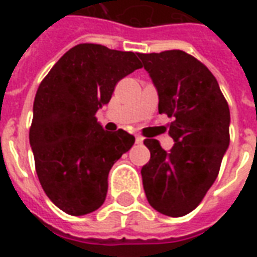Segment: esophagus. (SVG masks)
<instances>
[{"label": "esophagus", "mask_w": 257, "mask_h": 257, "mask_svg": "<svg viewBox=\"0 0 257 257\" xmlns=\"http://www.w3.org/2000/svg\"><path fill=\"white\" fill-rule=\"evenodd\" d=\"M135 140H136V143H138V145H142V143L145 142V138H142V136H139V135H136Z\"/></svg>", "instance_id": "1"}]
</instances>
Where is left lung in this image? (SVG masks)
I'll return each instance as SVG.
<instances>
[{"instance_id":"obj_1","label":"left lung","mask_w":257,"mask_h":257,"mask_svg":"<svg viewBox=\"0 0 257 257\" xmlns=\"http://www.w3.org/2000/svg\"><path fill=\"white\" fill-rule=\"evenodd\" d=\"M158 93V111L173 121L169 151L146 139L150 161L142 168L149 204L162 215L194 210L215 183L230 145V110L206 66L183 51L138 53Z\"/></svg>"}]
</instances>
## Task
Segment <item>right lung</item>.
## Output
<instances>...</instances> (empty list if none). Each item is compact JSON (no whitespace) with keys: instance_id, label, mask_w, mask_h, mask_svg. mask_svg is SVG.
<instances>
[{"instance_id":"add662e5","label":"right lung","mask_w":257,"mask_h":257,"mask_svg":"<svg viewBox=\"0 0 257 257\" xmlns=\"http://www.w3.org/2000/svg\"><path fill=\"white\" fill-rule=\"evenodd\" d=\"M140 67L134 52L79 44L38 86L30 128L36 171L48 198L68 215L100 208L110 169L134 146V135L107 132L95 115L118 81Z\"/></svg>"}]
</instances>
